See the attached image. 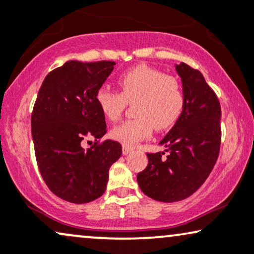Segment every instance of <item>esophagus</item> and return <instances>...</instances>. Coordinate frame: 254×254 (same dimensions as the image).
Segmentation results:
<instances>
[{
	"instance_id": "obj_1",
	"label": "esophagus",
	"mask_w": 254,
	"mask_h": 254,
	"mask_svg": "<svg viewBox=\"0 0 254 254\" xmlns=\"http://www.w3.org/2000/svg\"><path fill=\"white\" fill-rule=\"evenodd\" d=\"M131 151H132V147L130 146H127V145H123V155H127V153H130Z\"/></svg>"
}]
</instances>
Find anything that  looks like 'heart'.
Returning <instances> with one entry per match:
<instances>
[{
	"label": "heart",
	"instance_id": "b5f03b06",
	"mask_svg": "<svg viewBox=\"0 0 254 254\" xmlns=\"http://www.w3.org/2000/svg\"><path fill=\"white\" fill-rule=\"evenodd\" d=\"M121 92L102 86L95 99L109 121H117L127 103H133L136 117L124 121L111 130V137L127 146H133L150 137L153 127L166 130L176 124L185 107V95L175 77L159 70L139 65L120 77Z\"/></svg>",
	"mask_w": 254,
	"mask_h": 254
}]
</instances>
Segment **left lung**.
Instances as JSON below:
<instances>
[{"label":"left lung","mask_w":254,"mask_h":254,"mask_svg":"<svg viewBox=\"0 0 254 254\" xmlns=\"http://www.w3.org/2000/svg\"><path fill=\"white\" fill-rule=\"evenodd\" d=\"M182 78L185 107L182 116L160 140L164 152L147 153V166L137 175L140 190L164 203L190 197L204 184L216 164L221 140V110L217 95L200 71L176 64Z\"/></svg>","instance_id":"1"}]
</instances>
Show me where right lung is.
Listing matches in <instances>:
<instances>
[{
  "label": "right lung",
  "mask_w": 254,
  "mask_h": 254,
  "mask_svg": "<svg viewBox=\"0 0 254 254\" xmlns=\"http://www.w3.org/2000/svg\"><path fill=\"white\" fill-rule=\"evenodd\" d=\"M115 64L68 61L48 73L35 102L31 134L38 169L49 190L70 203L101 197L109 169L122 155L121 144L110 139L82 146L86 137L97 140L107 133L95 96Z\"/></svg>",
  "instance_id": "right-lung-1"
}]
</instances>
